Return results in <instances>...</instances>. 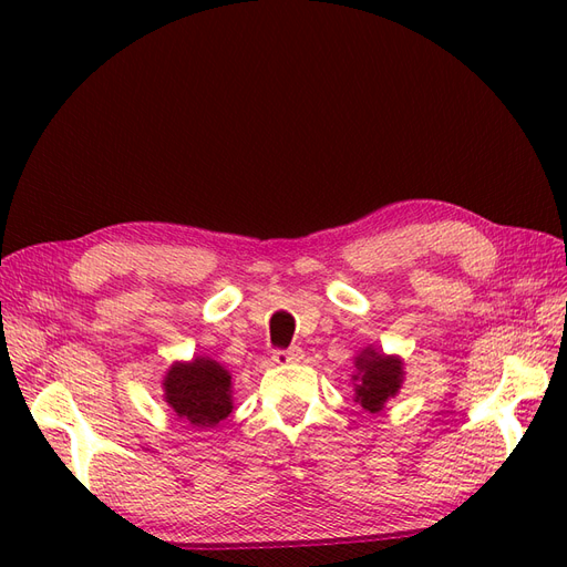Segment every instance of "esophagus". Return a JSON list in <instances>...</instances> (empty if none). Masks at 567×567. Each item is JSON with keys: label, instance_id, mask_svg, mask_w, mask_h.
Returning <instances> with one entry per match:
<instances>
[{"label": "esophagus", "instance_id": "obj_1", "mask_svg": "<svg viewBox=\"0 0 567 567\" xmlns=\"http://www.w3.org/2000/svg\"><path fill=\"white\" fill-rule=\"evenodd\" d=\"M271 359L277 364H293L302 359V350L300 348H286V350H274Z\"/></svg>", "mask_w": 567, "mask_h": 567}]
</instances>
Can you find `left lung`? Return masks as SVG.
Returning <instances> with one entry per match:
<instances>
[{"label":"left lung","instance_id":"left-lung-1","mask_svg":"<svg viewBox=\"0 0 567 567\" xmlns=\"http://www.w3.org/2000/svg\"><path fill=\"white\" fill-rule=\"evenodd\" d=\"M354 375L357 381V402L362 404L369 414L381 411L383 404L394 398V392L402 385V362L398 357H385L375 350H364L357 357Z\"/></svg>","mask_w":567,"mask_h":567}]
</instances>
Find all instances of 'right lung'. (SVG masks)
I'll use <instances>...</instances> for the list:
<instances>
[{"label":"right lung","instance_id":"1","mask_svg":"<svg viewBox=\"0 0 567 567\" xmlns=\"http://www.w3.org/2000/svg\"><path fill=\"white\" fill-rule=\"evenodd\" d=\"M165 400L194 427H215L231 414V375L213 359L196 357L165 375Z\"/></svg>","mask_w":567,"mask_h":567}]
</instances>
